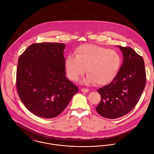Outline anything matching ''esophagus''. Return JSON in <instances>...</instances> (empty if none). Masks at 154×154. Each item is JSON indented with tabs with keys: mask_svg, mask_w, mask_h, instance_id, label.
<instances>
[{
	"mask_svg": "<svg viewBox=\"0 0 154 154\" xmlns=\"http://www.w3.org/2000/svg\"><path fill=\"white\" fill-rule=\"evenodd\" d=\"M81 91H82V92H89V89H86V88H81Z\"/></svg>",
	"mask_w": 154,
	"mask_h": 154,
	"instance_id": "esophagus-1",
	"label": "esophagus"
}]
</instances>
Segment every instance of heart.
Segmentation results:
<instances>
[{"label": "heart", "mask_w": 154, "mask_h": 154, "mask_svg": "<svg viewBox=\"0 0 154 154\" xmlns=\"http://www.w3.org/2000/svg\"><path fill=\"white\" fill-rule=\"evenodd\" d=\"M122 64L120 54L114 50L94 45L84 44L75 51V56L69 55L65 61L68 78L76 81L85 71L88 75L84 82L104 85L116 76Z\"/></svg>", "instance_id": "obj_1"}]
</instances>
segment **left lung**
<instances>
[{
    "label": "left lung",
    "mask_w": 154,
    "mask_h": 154,
    "mask_svg": "<svg viewBox=\"0 0 154 154\" xmlns=\"http://www.w3.org/2000/svg\"><path fill=\"white\" fill-rule=\"evenodd\" d=\"M118 47L123 53L122 65L112 81L97 90L101 99L95 108L100 115L111 119L121 117L133 109L146 84L142 57L129 47Z\"/></svg>",
    "instance_id": "obj_1"
}]
</instances>
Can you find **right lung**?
<instances>
[{
  "instance_id": "obj_1",
  "label": "right lung",
  "mask_w": 154,
  "mask_h": 154,
  "mask_svg": "<svg viewBox=\"0 0 154 154\" xmlns=\"http://www.w3.org/2000/svg\"><path fill=\"white\" fill-rule=\"evenodd\" d=\"M65 48L63 43H35L19 57L18 95L26 108L40 117H56L78 92L66 77Z\"/></svg>"
}]
</instances>
